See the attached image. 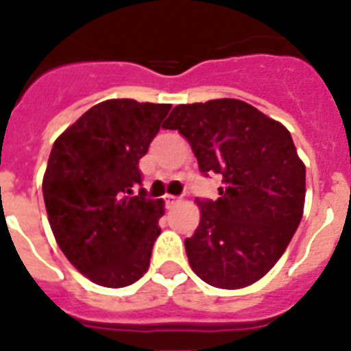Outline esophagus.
Returning <instances> with one entry per match:
<instances>
[{"label": "esophagus", "mask_w": 351, "mask_h": 351, "mask_svg": "<svg viewBox=\"0 0 351 351\" xmlns=\"http://www.w3.org/2000/svg\"><path fill=\"white\" fill-rule=\"evenodd\" d=\"M164 203H166L167 208H173L175 205L180 203V198H178V196H171V194H167V196H164Z\"/></svg>", "instance_id": "esophagus-1"}]
</instances>
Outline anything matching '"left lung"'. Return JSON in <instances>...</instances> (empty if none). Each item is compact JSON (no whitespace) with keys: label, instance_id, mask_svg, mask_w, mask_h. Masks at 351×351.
Here are the masks:
<instances>
[{"label":"left lung","instance_id":"1","mask_svg":"<svg viewBox=\"0 0 351 351\" xmlns=\"http://www.w3.org/2000/svg\"><path fill=\"white\" fill-rule=\"evenodd\" d=\"M166 130L189 141L203 176L223 178L216 202L196 199L202 219L185 239L193 271L219 289L261 280L303 214L305 166L287 128L248 103L225 98L178 105Z\"/></svg>","mask_w":351,"mask_h":351}]
</instances>
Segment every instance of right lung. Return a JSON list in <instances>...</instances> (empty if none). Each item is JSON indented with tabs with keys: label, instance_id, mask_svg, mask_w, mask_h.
Returning a JSON list of instances; mask_svg holds the SVG:
<instances>
[{
	"label": "right lung",
	"instance_id": "1",
	"mask_svg": "<svg viewBox=\"0 0 351 351\" xmlns=\"http://www.w3.org/2000/svg\"><path fill=\"white\" fill-rule=\"evenodd\" d=\"M169 110L167 103L107 99L53 144L43 180L49 225L67 261L94 284L126 287L148 271L164 203L134 187Z\"/></svg>",
	"mask_w": 351,
	"mask_h": 351
}]
</instances>
